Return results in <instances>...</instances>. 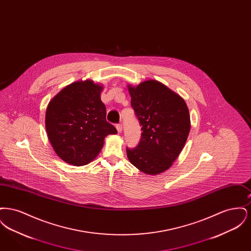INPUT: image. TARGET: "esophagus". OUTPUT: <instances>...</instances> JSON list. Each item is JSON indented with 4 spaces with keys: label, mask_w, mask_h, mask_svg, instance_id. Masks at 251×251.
Returning a JSON list of instances; mask_svg holds the SVG:
<instances>
[{
    "label": "esophagus",
    "mask_w": 251,
    "mask_h": 251,
    "mask_svg": "<svg viewBox=\"0 0 251 251\" xmlns=\"http://www.w3.org/2000/svg\"><path fill=\"white\" fill-rule=\"evenodd\" d=\"M117 130H118V131L119 132H121V131H122V125L121 124H117Z\"/></svg>",
    "instance_id": "esophagus-1"
}]
</instances>
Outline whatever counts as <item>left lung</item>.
I'll return each mask as SVG.
<instances>
[{
  "label": "left lung",
  "instance_id": "1",
  "mask_svg": "<svg viewBox=\"0 0 251 251\" xmlns=\"http://www.w3.org/2000/svg\"><path fill=\"white\" fill-rule=\"evenodd\" d=\"M128 89L142 133L135 148L126 149L127 157L144 173L159 174L172 166L187 140L188 107L181 97L155 80Z\"/></svg>",
  "mask_w": 251,
  "mask_h": 251
}]
</instances>
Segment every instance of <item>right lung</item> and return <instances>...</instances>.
<instances>
[{"label":"right lung","mask_w":251,"mask_h":251,"mask_svg":"<svg viewBox=\"0 0 251 251\" xmlns=\"http://www.w3.org/2000/svg\"><path fill=\"white\" fill-rule=\"evenodd\" d=\"M102 86L86 80L63 88L49 103L45 126L56 154L68 164L84 166L94 160L108 134L117 129L106 120L100 100Z\"/></svg>","instance_id":"add662e5"}]
</instances>
